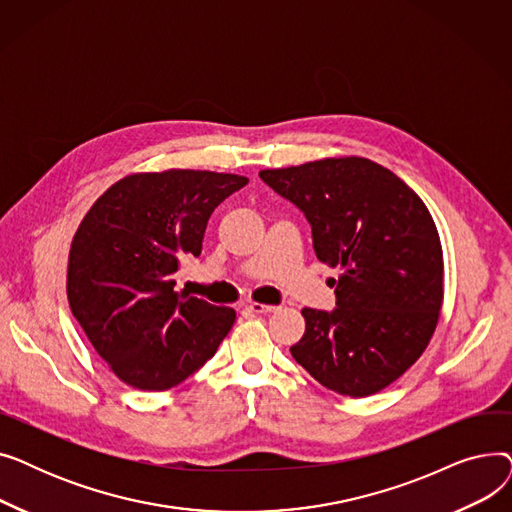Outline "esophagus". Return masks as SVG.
Returning <instances> with one entry per match:
<instances>
[{
	"label": "esophagus",
	"instance_id": "esophagus-1",
	"mask_svg": "<svg viewBox=\"0 0 512 512\" xmlns=\"http://www.w3.org/2000/svg\"><path fill=\"white\" fill-rule=\"evenodd\" d=\"M247 311H251V313H274V311H278V307L276 305H265V303H251V305H247Z\"/></svg>",
	"mask_w": 512,
	"mask_h": 512
}]
</instances>
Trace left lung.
Segmentation results:
<instances>
[{
	"mask_svg": "<svg viewBox=\"0 0 512 512\" xmlns=\"http://www.w3.org/2000/svg\"><path fill=\"white\" fill-rule=\"evenodd\" d=\"M259 176L305 213L317 259L340 270L338 307L301 311L294 361L342 396L384 390L423 355L440 319L444 255L432 213L396 174L357 155Z\"/></svg>",
	"mask_w": 512,
	"mask_h": 512,
	"instance_id": "obj_1",
	"label": "left lung"
}]
</instances>
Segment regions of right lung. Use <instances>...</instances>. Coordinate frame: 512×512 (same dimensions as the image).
<instances>
[{
	"label": "right lung",
	"instance_id": "right-lung-1",
	"mask_svg": "<svg viewBox=\"0 0 512 512\" xmlns=\"http://www.w3.org/2000/svg\"><path fill=\"white\" fill-rule=\"evenodd\" d=\"M249 182L238 174H128L91 205L68 255V303L95 353L137 390L164 392L201 369L236 321L230 307L174 290L199 257L209 215Z\"/></svg>",
	"mask_w": 512,
	"mask_h": 512
}]
</instances>
